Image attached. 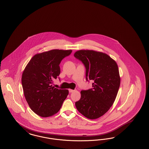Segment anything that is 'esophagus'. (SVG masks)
<instances>
[{
	"instance_id": "esophagus-1",
	"label": "esophagus",
	"mask_w": 149,
	"mask_h": 149,
	"mask_svg": "<svg viewBox=\"0 0 149 149\" xmlns=\"http://www.w3.org/2000/svg\"><path fill=\"white\" fill-rule=\"evenodd\" d=\"M75 90H71V89H69V93H72V92H73Z\"/></svg>"
}]
</instances>
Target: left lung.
I'll list each match as a JSON object with an SVG mask.
<instances>
[{
  "label": "left lung",
  "instance_id": "8db88e82",
  "mask_svg": "<svg viewBox=\"0 0 149 149\" xmlns=\"http://www.w3.org/2000/svg\"><path fill=\"white\" fill-rule=\"evenodd\" d=\"M74 57L85 67L86 81L93 82L92 88L81 91L75 106L87 118H99L108 111L117 95L120 85L117 63L108 54L93 50H79Z\"/></svg>",
  "mask_w": 149,
  "mask_h": 149
}]
</instances>
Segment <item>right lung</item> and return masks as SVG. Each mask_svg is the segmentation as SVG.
I'll use <instances>...</instances> for the list:
<instances>
[{"label": "right lung", "instance_id": "add662e5", "mask_svg": "<svg viewBox=\"0 0 149 149\" xmlns=\"http://www.w3.org/2000/svg\"><path fill=\"white\" fill-rule=\"evenodd\" d=\"M72 52L71 50H52L36 54L24 69L23 93L29 107L38 115L46 117L54 115L66 99L68 90L54 88L52 84L61 72V61Z\"/></svg>", "mask_w": 149, "mask_h": 149}]
</instances>
